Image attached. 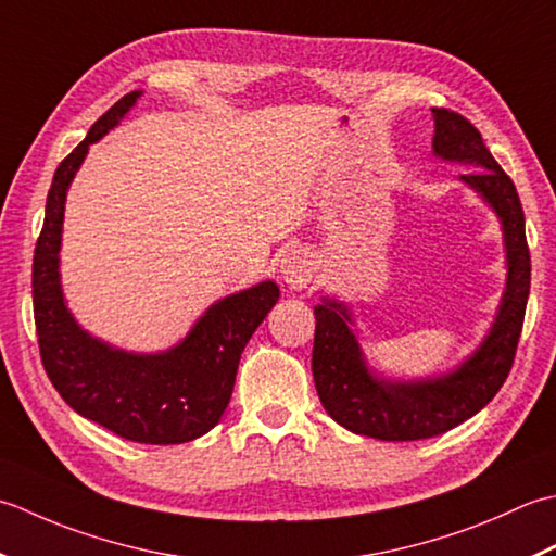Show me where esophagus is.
I'll use <instances>...</instances> for the list:
<instances>
[{"mask_svg":"<svg viewBox=\"0 0 556 556\" xmlns=\"http://www.w3.org/2000/svg\"><path fill=\"white\" fill-rule=\"evenodd\" d=\"M316 270V258L307 249H290V252L280 258V278L292 290L307 288Z\"/></svg>","mask_w":556,"mask_h":556,"instance_id":"1","label":"esophagus"}]
</instances>
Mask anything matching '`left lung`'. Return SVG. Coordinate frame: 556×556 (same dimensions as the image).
Segmentation results:
<instances>
[{
	"instance_id": "1",
	"label": "left lung",
	"mask_w": 556,
	"mask_h": 556,
	"mask_svg": "<svg viewBox=\"0 0 556 556\" xmlns=\"http://www.w3.org/2000/svg\"><path fill=\"white\" fill-rule=\"evenodd\" d=\"M432 115L434 153L444 161L480 167L478 173L463 175V182L478 189L502 218L508 280L500 316L478 353L446 377L417 383L371 377L348 326L350 316L343 304L331 300L316 304L312 374L324 410L350 432L381 441L439 437L480 413L514 367L530 294V249L516 185L494 161L470 119L446 108H432Z\"/></svg>"
}]
</instances>
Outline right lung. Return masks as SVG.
Listing matches in <instances>:
<instances>
[{"label":"right lung","instance_id":"add662e5","mask_svg":"<svg viewBox=\"0 0 556 556\" xmlns=\"http://www.w3.org/2000/svg\"><path fill=\"white\" fill-rule=\"evenodd\" d=\"M139 90L112 105L52 177L33 254V314L45 374L78 415L139 444H185L218 425L230 403L249 338L278 302L276 282L230 294L201 316L182 345L163 355H129L76 326L60 290L64 199L88 146L115 127Z\"/></svg>","mask_w":556,"mask_h":556}]
</instances>
